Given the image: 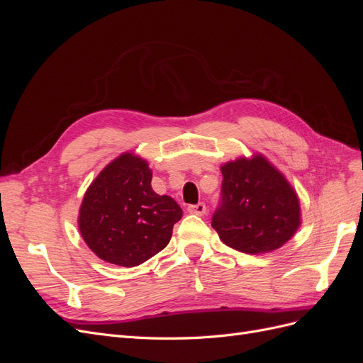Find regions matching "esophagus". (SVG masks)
<instances>
[{
  "label": "esophagus",
  "instance_id": "1",
  "mask_svg": "<svg viewBox=\"0 0 363 363\" xmlns=\"http://www.w3.org/2000/svg\"><path fill=\"white\" fill-rule=\"evenodd\" d=\"M188 212L194 213V215L203 216L206 213V204L204 203H199V204H195V206H189L188 207Z\"/></svg>",
  "mask_w": 363,
  "mask_h": 363
}]
</instances>
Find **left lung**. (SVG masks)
Segmentation results:
<instances>
[{"mask_svg":"<svg viewBox=\"0 0 363 363\" xmlns=\"http://www.w3.org/2000/svg\"><path fill=\"white\" fill-rule=\"evenodd\" d=\"M223 200L212 227L230 248L263 255L283 247L301 225L292 184L260 152L221 164Z\"/></svg>","mask_w":363,"mask_h":363,"instance_id":"obj_1","label":"left lung"}]
</instances>
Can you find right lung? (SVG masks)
Masks as SVG:
<instances>
[{"label": "right lung", "instance_id": "1", "mask_svg": "<svg viewBox=\"0 0 363 363\" xmlns=\"http://www.w3.org/2000/svg\"><path fill=\"white\" fill-rule=\"evenodd\" d=\"M151 179L148 162L127 151L106 164L86 189L79 230L101 260L133 268L169 244L183 211L171 196L152 191Z\"/></svg>", "mask_w": 363, "mask_h": 363}]
</instances>
